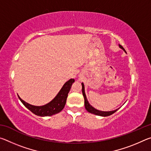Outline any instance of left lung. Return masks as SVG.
<instances>
[{
	"mask_svg": "<svg viewBox=\"0 0 151 151\" xmlns=\"http://www.w3.org/2000/svg\"><path fill=\"white\" fill-rule=\"evenodd\" d=\"M119 45V47L121 48V49L123 50L124 52H126V51H125V50H124V48L122 47L121 45ZM81 85H82V93H83L84 99H85V106L86 110L88 112L95 114V115H98V116H108L111 115V114H112L113 113H114V112H115L116 111H118L119 109H117L116 110H114V111H99V110L96 109L95 108H94L93 106H91V104H89L87 99H86L85 91V85H84V84L83 83H81Z\"/></svg>",
	"mask_w": 151,
	"mask_h": 151,
	"instance_id": "1",
	"label": "left lung"
}]
</instances>
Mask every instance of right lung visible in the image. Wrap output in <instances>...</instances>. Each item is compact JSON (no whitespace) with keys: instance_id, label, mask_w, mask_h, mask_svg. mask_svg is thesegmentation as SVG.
Wrapping results in <instances>:
<instances>
[{"instance_id":"right-lung-1","label":"right lung","mask_w":151,"mask_h":151,"mask_svg":"<svg viewBox=\"0 0 151 151\" xmlns=\"http://www.w3.org/2000/svg\"><path fill=\"white\" fill-rule=\"evenodd\" d=\"M74 82H75V80L73 78H70V80L66 82L60 91L58 92V93L57 94V96L49 103L42 106L32 105V104L26 103L24 101L22 100L19 95L18 96H19L20 101L22 102V103L36 115L40 116H52L60 112L64 109L68 94L69 93Z\"/></svg>"}]
</instances>
